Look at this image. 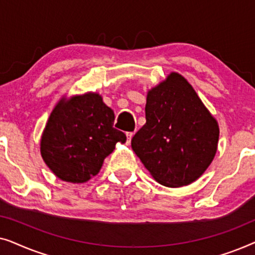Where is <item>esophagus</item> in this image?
<instances>
[{"label": "esophagus", "instance_id": "34e87169", "mask_svg": "<svg viewBox=\"0 0 255 255\" xmlns=\"http://www.w3.org/2000/svg\"><path fill=\"white\" fill-rule=\"evenodd\" d=\"M133 132H127V137H128V142H130L131 141V139H132V137H133Z\"/></svg>", "mask_w": 255, "mask_h": 255}]
</instances>
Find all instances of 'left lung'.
Segmentation results:
<instances>
[{"label":"left lung","instance_id":"8db88e82","mask_svg":"<svg viewBox=\"0 0 255 255\" xmlns=\"http://www.w3.org/2000/svg\"><path fill=\"white\" fill-rule=\"evenodd\" d=\"M145 114L131 146L153 179L173 188L196 181L215 158L219 127L193 86L172 72L147 92Z\"/></svg>","mask_w":255,"mask_h":255}]
</instances>
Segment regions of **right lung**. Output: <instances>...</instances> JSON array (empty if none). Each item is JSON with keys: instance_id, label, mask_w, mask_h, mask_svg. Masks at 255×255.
Instances as JSON below:
<instances>
[{"instance_id": "add662e5", "label": "right lung", "mask_w": 255, "mask_h": 255, "mask_svg": "<svg viewBox=\"0 0 255 255\" xmlns=\"http://www.w3.org/2000/svg\"><path fill=\"white\" fill-rule=\"evenodd\" d=\"M114 110L97 93H86L57 103L40 139V154L62 181L83 183L100 172L104 159L127 135L114 128Z\"/></svg>"}]
</instances>
